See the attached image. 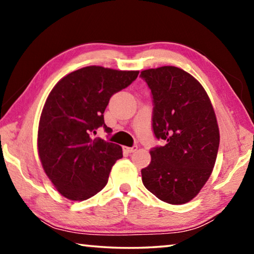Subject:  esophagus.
I'll return each instance as SVG.
<instances>
[{"mask_svg": "<svg viewBox=\"0 0 254 254\" xmlns=\"http://www.w3.org/2000/svg\"><path fill=\"white\" fill-rule=\"evenodd\" d=\"M136 150H137V145H133V147H127L126 148V151H127L128 153L134 152V151H136Z\"/></svg>", "mask_w": 254, "mask_h": 254, "instance_id": "obj_1", "label": "esophagus"}]
</instances>
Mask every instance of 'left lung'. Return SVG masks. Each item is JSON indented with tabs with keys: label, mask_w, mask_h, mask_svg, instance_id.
Returning <instances> with one entry per match:
<instances>
[{
	"label": "left lung",
	"mask_w": 254,
	"mask_h": 254,
	"mask_svg": "<svg viewBox=\"0 0 254 254\" xmlns=\"http://www.w3.org/2000/svg\"><path fill=\"white\" fill-rule=\"evenodd\" d=\"M140 77L151 91L154 136L167 142L151 149L142 183L159 199L185 204L203 188L216 161L220 131L212 103L199 81L180 68L147 69Z\"/></svg>",
	"instance_id": "obj_1"
}]
</instances>
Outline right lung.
Masks as SVG:
<instances>
[{
    "mask_svg": "<svg viewBox=\"0 0 254 254\" xmlns=\"http://www.w3.org/2000/svg\"><path fill=\"white\" fill-rule=\"evenodd\" d=\"M139 71L100 66L80 68L56 84L42 110L38 151L51 183L64 197L85 200L105 187L112 166L123 157L119 144L94 137L104 123L110 98Z\"/></svg>",
    "mask_w": 254,
    "mask_h": 254,
    "instance_id": "1",
    "label": "right lung"
}]
</instances>
